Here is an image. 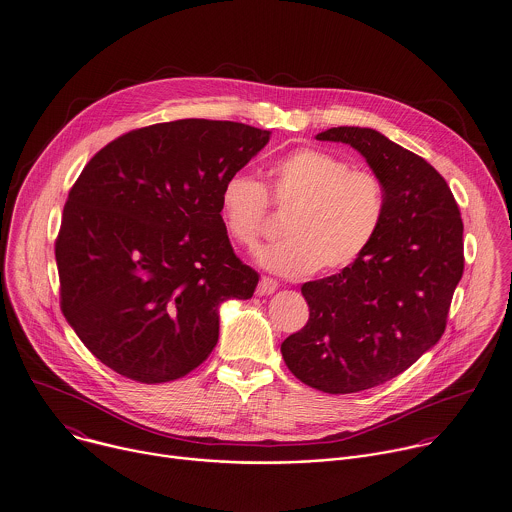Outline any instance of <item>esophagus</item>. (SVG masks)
Returning <instances> with one entry per match:
<instances>
[{"instance_id":"1","label":"esophagus","mask_w":512,"mask_h":512,"mask_svg":"<svg viewBox=\"0 0 512 512\" xmlns=\"http://www.w3.org/2000/svg\"><path fill=\"white\" fill-rule=\"evenodd\" d=\"M276 288H278V282H276V280H272L269 276H263L261 282H259V286H257V296L272 294Z\"/></svg>"}]
</instances>
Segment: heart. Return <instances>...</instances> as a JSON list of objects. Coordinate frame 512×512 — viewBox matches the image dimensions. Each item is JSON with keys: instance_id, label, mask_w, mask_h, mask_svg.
<instances>
[{"instance_id": "1", "label": "heart", "mask_w": 512, "mask_h": 512, "mask_svg": "<svg viewBox=\"0 0 512 512\" xmlns=\"http://www.w3.org/2000/svg\"><path fill=\"white\" fill-rule=\"evenodd\" d=\"M269 203L288 214L278 241L261 253L274 272L303 276L354 267L387 218V187L373 170L352 168L332 152L303 147L267 170V187L245 174L224 181L220 216L228 236L255 249L267 232Z\"/></svg>"}]
</instances>
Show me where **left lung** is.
I'll return each mask as SVG.
<instances>
[{
	"label": "left lung",
	"instance_id": "1",
	"mask_svg": "<svg viewBox=\"0 0 512 512\" xmlns=\"http://www.w3.org/2000/svg\"><path fill=\"white\" fill-rule=\"evenodd\" d=\"M317 139L354 147L387 187L375 243L354 267L301 286L309 321L280 346L301 383L348 394L391 381L439 342L464 272V224L445 178L379 131L332 127Z\"/></svg>",
	"mask_w": 512,
	"mask_h": 512
}]
</instances>
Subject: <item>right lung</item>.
<instances>
[{
	"label": "right lung",
	"instance_id": "1",
	"mask_svg": "<svg viewBox=\"0 0 512 512\" xmlns=\"http://www.w3.org/2000/svg\"><path fill=\"white\" fill-rule=\"evenodd\" d=\"M269 135L238 121H166L92 156L56 240L61 311L92 356L147 385L209 358L218 305L249 300L259 282L228 240L220 193Z\"/></svg>",
	"mask_w": 512,
	"mask_h": 512
}]
</instances>
